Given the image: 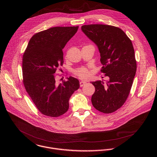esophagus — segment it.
Masks as SVG:
<instances>
[{
	"mask_svg": "<svg viewBox=\"0 0 157 157\" xmlns=\"http://www.w3.org/2000/svg\"><path fill=\"white\" fill-rule=\"evenodd\" d=\"M86 84V81H80V82H79L80 87H82V86H84Z\"/></svg>",
	"mask_w": 157,
	"mask_h": 157,
	"instance_id": "obj_1",
	"label": "esophagus"
}]
</instances>
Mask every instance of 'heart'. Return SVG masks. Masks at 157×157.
Segmentation results:
<instances>
[{"mask_svg": "<svg viewBox=\"0 0 157 157\" xmlns=\"http://www.w3.org/2000/svg\"><path fill=\"white\" fill-rule=\"evenodd\" d=\"M75 73L78 76L82 79H86L90 76L89 70L85 67H80L75 70Z\"/></svg>", "mask_w": 157, "mask_h": 157, "instance_id": "b5f03b06", "label": "heart"}]
</instances>
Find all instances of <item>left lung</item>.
Masks as SVG:
<instances>
[{
  "mask_svg": "<svg viewBox=\"0 0 157 157\" xmlns=\"http://www.w3.org/2000/svg\"><path fill=\"white\" fill-rule=\"evenodd\" d=\"M81 30L98 47L103 65L101 71L109 78L106 84L103 81L91 82L95 87L92 104L99 112L112 113L125 102L135 76L132 43L121 29L112 25H85Z\"/></svg>",
  "mask_w": 157,
  "mask_h": 157,
  "instance_id": "left-lung-1",
  "label": "left lung"
}]
</instances>
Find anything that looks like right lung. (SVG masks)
Masks as SVG:
<instances>
[{"label":"right lung","mask_w":157,"mask_h":157,"mask_svg":"<svg viewBox=\"0 0 157 157\" xmlns=\"http://www.w3.org/2000/svg\"><path fill=\"white\" fill-rule=\"evenodd\" d=\"M78 27H53L32 36L22 58L23 83L26 91L43 115L58 117L68 109V101L79 88L72 76L57 84L56 68L63 65V49Z\"/></svg>","instance_id":"obj_1"}]
</instances>
